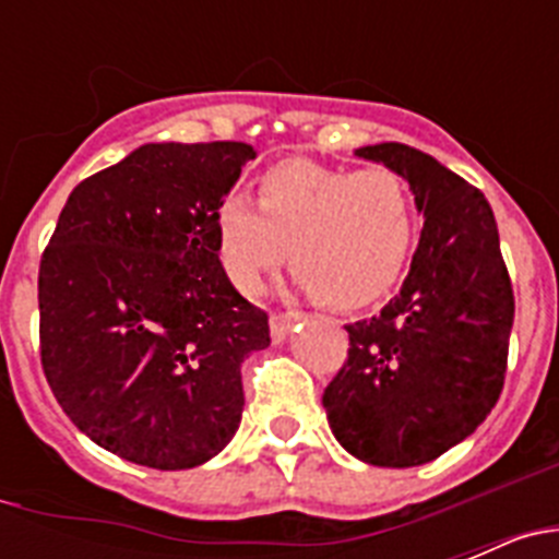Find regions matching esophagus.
<instances>
[{
	"instance_id": "obj_1",
	"label": "esophagus",
	"mask_w": 559,
	"mask_h": 559,
	"mask_svg": "<svg viewBox=\"0 0 559 559\" xmlns=\"http://www.w3.org/2000/svg\"><path fill=\"white\" fill-rule=\"evenodd\" d=\"M299 322H302V313H296V310H288V313H271V338L283 341Z\"/></svg>"
}]
</instances>
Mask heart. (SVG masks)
Masks as SVG:
<instances>
[{
  "label": "heart",
  "instance_id": "obj_1",
  "mask_svg": "<svg viewBox=\"0 0 559 559\" xmlns=\"http://www.w3.org/2000/svg\"><path fill=\"white\" fill-rule=\"evenodd\" d=\"M218 251L243 294L290 269L305 288L335 310L380 302L400 283L417 243V204L389 167H330L285 159L257 185V206L229 195L218 206Z\"/></svg>",
  "mask_w": 559,
  "mask_h": 559
}]
</instances>
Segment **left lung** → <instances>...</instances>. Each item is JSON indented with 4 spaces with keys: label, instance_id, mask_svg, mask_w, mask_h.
I'll return each mask as SVG.
<instances>
[{
    "label": "left lung",
    "instance_id": "1",
    "mask_svg": "<svg viewBox=\"0 0 559 559\" xmlns=\"http://www.w3.org/2000/svg\"><path fill=\"white\" fill-rule=\"evenodd\" d=\"M355 156L400 173L426 224L400 294L347 324V360L322 403L355 459L417 467L471 437L498 403L515 296L481 190L400 142Z\"/></svg>",
    "mask_w": 559,
    "mask_h": 559
}]
</instances>
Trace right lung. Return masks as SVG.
Here are the masks:
<instances>
[{
  "label": "right lung",
  "mask_w": 559,
  "mask_h": 559,
  "mask_svg": "<svg viewBox=\"0 0 559 559\" xmlns=\"http://www.w3.org/2000/svg\"><path fill=\"white\" fill-rule=\"evenodd\" d=\"M246 142H151L72 190L38 269L41 367L67 417L142 467L218 456L243 414L240 367L269 316L218 257V206Z\"/></svg>",
  "instance_id": "add662e5"
}]
</instances>
